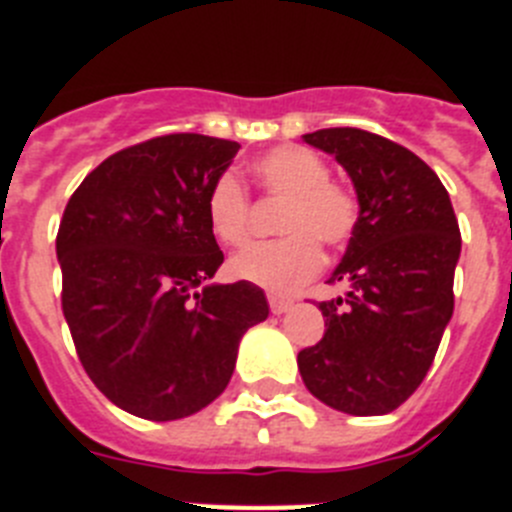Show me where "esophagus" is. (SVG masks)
Returning <instances> with one entry per match:
<instances>
[{
	"label": "esophagus",
	"mask_w": 512,
	"mask_h": 512,
	"mask_svg": "<svg viewBox=\"0 0 512 512\" xmlns=\"http://www.w3.org/2000/svg\"><path fill=\"white\" fill-rule=\"evenodd\" d=\"M266 300H269V307L274 315H282V312H287L289 307H292V300L284 295H277V292H269V295H266Z\"/></svg>",
	"instance_id": "1"
}]
</instances>
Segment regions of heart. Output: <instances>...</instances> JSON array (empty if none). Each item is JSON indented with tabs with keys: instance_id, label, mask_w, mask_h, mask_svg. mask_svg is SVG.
<instances>
[{
	"instance_id": "b5f03b06",
	"label": "heart",
	"mask_w": 512,
	"mask_h": 512,
	"mask_svg": "<svg viewBox=\"0 0 512 512\" xmlns=\"http://www.w3.org/2000/svg\"><path fill=\"white\" fill-rule=\"evenodd\" d=\"M253 179L269 197H284L277 241L256 243L230 261V274L269 292H292L323 269V246H346L361 220V202L351 187L330 179L320 153L305 146H277L253 158ZM210 230L223 246L251 241V194L225 171L205 200Z\"/></svg>"
}]
</instances>
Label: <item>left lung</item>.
Returning a JSON list of instances; mask_svg holds the SVG:
<instances>
[{
  "mask_svg": "<svg viewBox=\"0 0 512 512\" xmlns=\"http://www.w3.org/2000/svg\"><path fill=\"white\" fill-rule=\"evenodd\" d=\"M305 143L348 171L361 220L330 277L346 297L320 302L323 338L297 354L302 382L341 413H392L428 374L454 312V207L436 171L382 135L325 128Z\"/></svg>",
  "mask_w": 512,
  "mask_h": 512,
  "instance_id": "1",
  "label": "left lung"
}]
</instances>
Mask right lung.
Wrapping results in <instances>:
<instances>
[{"instance_id":"obj_1","label":"right lung","mask_w":512,"mask_h":512,"mask_svg":"<svg viewBox=\"0 0 512 512\" xmlns=\"http://www.w3.org/2000/svg\"><path fill=\"white\" fill-rule=\"evenodd\" d=\"M235 140L171 133L112 153L79 184L56 235L61 307L84 372L125 413L179 420L228 387L238 343L269 315L256 284H210L207 223Z\"/></svg>"}]
</instances>
